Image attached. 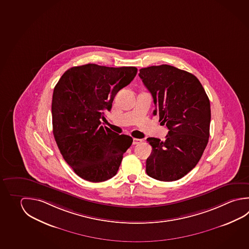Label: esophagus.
Wrapping results in <instances>:
<instances>
[{
	"instance_id": "obj_1",
	"label": "esophagus",
	"mask_w": 249,
	"mask_h": 249,
	"mask_svg": "<svg viewBox=\"0 0 249 249\" xmlns=\"http://www.w3.org/2000/svg\"><path fill=\"white\" fill-rule=\"evenodd\" d=\"M143 141V140H141V139H133V141H132V144L133 145H137V144H140Z\"/></svg>"
}]
</instances>
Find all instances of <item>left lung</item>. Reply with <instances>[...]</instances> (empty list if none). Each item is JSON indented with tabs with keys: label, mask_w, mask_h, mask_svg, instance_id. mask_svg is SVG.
I'll list each match as a JSON object with an SVG mask.
<instances>
[{
	"label": "left lung",
	"mask_w": 249,
	"mask_h": 249,
	"mask_svg": "<svg viewBox=\"0 0 249 249\" xmlns=\"http://www.w3.org/2000/svg\"><path fill=\"white\" fill-rule=\"evenodd\" d=\"M139 76L154 98V115L169 130L165 141L146 140L153 147L146 174L177 181L196 167L208 144L210 100L194 74L169 65L141 68Z\"/></svg>",
	"instance_id": "8db88e82"
}]
</instances>
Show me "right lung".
Returning a JSON list of instances; mask_svg holds the SVG:
<instances>
[{
  "label": "right lung",
  "instance_id": "add662e5",
  "mask_svg": "<svg viewBox=\"0 0 249 249\" xmlns=\"http://www.w3.org/2000/svg\"><path fill=\"white\" fill-rule=\"evenodd\" d=\"M137 71L135 67L87 64L69 68L55 86L52 102L55 141L64 160L86 181L99 182L116 176L123 155L132 144L131 137L101 125L100 119Z\"/></svg>",
  "mask_w": 249,
  "mask_h": 249
}]
</instances>
